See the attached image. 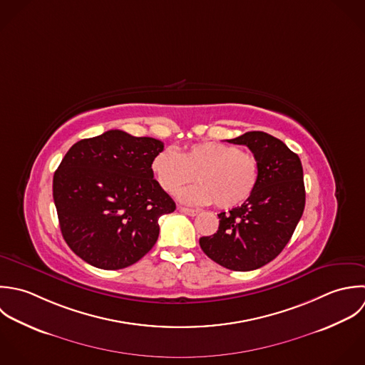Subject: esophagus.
<instances>
[{
  "label": "esophagus",
  "mask_w": 365,
  "mask_h": 365,
  "mask_svg": "<svg viewBox=\"0 0 365 365\" xmlns=\"http://www.w3.org/2000/svg\"><path fill=\"white\" fill-rule=\"evenodd\" d=\"M178 211L180 212H184L185 215H190V217H195L198 215V210H194V208H185V207H178Z\"/></svg>",
  "instance_id": "1"
}]
</instances>
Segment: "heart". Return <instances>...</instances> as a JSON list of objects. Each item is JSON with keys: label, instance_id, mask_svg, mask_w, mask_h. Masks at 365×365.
I'll return each mask as SVG.
<instances>
[{"label": "heart", "instance_id": "obj_1", "mask_svg": "<svg viewBox=\"0 0 365 365\" xmlns=\"http://www.w3.org/2000/svg\"><path fill=\"white\" fill-rule=\"evenodd\" d=\"M153 174L160 187L175 194L190 184L198 182L178 194L188 204H211L218 208H234L243 204L256 190L260 165L255 154L242 151L235 144L221 141L195 143L180 154L173 148L157 153L151 161Z\"/></svg>", "mask_w": 365, "mask_h": 365}]
</instances>
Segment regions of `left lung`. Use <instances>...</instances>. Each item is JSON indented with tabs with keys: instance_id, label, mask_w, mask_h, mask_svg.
<instances>
[{
	"instance_id": "left-lung-1",
	"label": "left lung",
	"mask_w": 365,
	"mask_h": 365,
	"mask_svg": "<svg viewBox=\"0 0 365 365\" xmlns=\"http://www.w3.org/2000/svg\"><path fill=\"white\" fill-rule=\"evenodd\" d=\"M228 141L257 157L259 182L241 207L218 214L217 234L200 238V245L218 264L247 272L273 260L290 241L304 211L303 167L296 153L267 133L247 131Z\"/></svg>"
}]
</instances>
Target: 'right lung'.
I'll use <instances>...</instances> for the list:
<instances>
[{
	"mask_svg": "<svg viewBox=\"0 0 365 365\" xmlns=\"http://www.w3.org/2000/svg\"><path fill=\"white\" fill-rule=\"evenodd\" d=\"M164 144L109 130L75 143L53 174L62 237L89 264L116 270L157 242L158 218L175 202L154 180L151 161Z\"/></svg>",
	"mask_w": 365,
	"mask_h": 365,
	"instance_id": "add662e5",
	"label": "right lung"
}]
</instances>
